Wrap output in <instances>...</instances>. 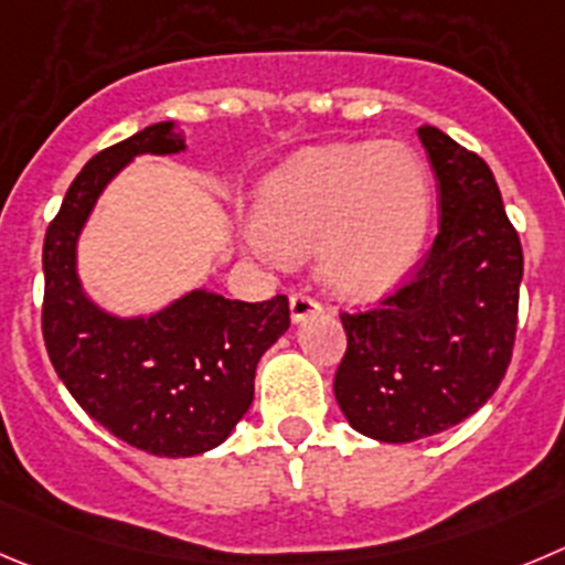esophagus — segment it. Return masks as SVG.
<instances>
[{
  "mask_svg": "<svg viewBox=\"0 0 565 565\" xmlns=\"http://www.w3.org/2000/svg\"><path fill=\"white\" fill-rule=\"evenodd\" d=\"M313 313H321V305L316 302V299L310 297L308 291L291 294V319H294V324H299V321H305L308 316H313Z\"/></svg>",
  "mask_w": 565,
  "mask_h": 565,
  "instance_id": "esophagus-1",
  "label": "esophagus"
}]
</instances>
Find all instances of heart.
Returning <instances> with one entry per match:
<instances>
[{"label":"heart","mask_w":565,"mask_h":565,"mask_svg":"<svg viewBox=\"0 0 565 565\" xmlns=\"http://www.w3.org/2000/svg\"><path fill=\"white\" fill-rule=\"evenodd\" d=\"M433 182L402 141L302 152L257 193L249 241L271 257L319 244V271L347 297L385 291L416 263L429 227Z\"/></svg>","instance_id":"b5f03b06"}]
</instances>
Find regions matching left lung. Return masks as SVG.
Returning <instances> with one entry per match:
<instances>
[{
  "mask_svg": "<svg viewBox=\"0 0 565 565\" xmlns=\"http://www.w3.org/2000/svg\"><path fill=\"white\" fill-rule=\"evenodd\" d=\"M440 188V230L380 308L341 313L335 399L358 433L411 444L480 411L508 372L524 274L519 233L482 158L418 127Z\"/></svg>",
  "mask_w": 565,
  "mask_h": 565,
  "instance_id": "8db88e82",
  "label": "left lung"
}]
</instances>
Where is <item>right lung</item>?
I'll return each mask as SVG.
<instances>
[{"label": "right lung", "mask_w": 565, "mask_h": 565, "mask_svg": "<svg viewBox=\"0 0 565 565\" xmlns=\"http://www.w3.org/2000/svg\"><path fill=\"white\" fill-rule=\"evenodd\" d=\"M185 152L174 121L102 149L68 185L44 238V341L57 377L107 433L158 458L230 438L255 399L263 352L291 327L288 297L224 299L193 288L149 316H116L85 294L77 244L102 191L138 154Z\"/></svg>", "instance_id": "1"}]
</instances>
